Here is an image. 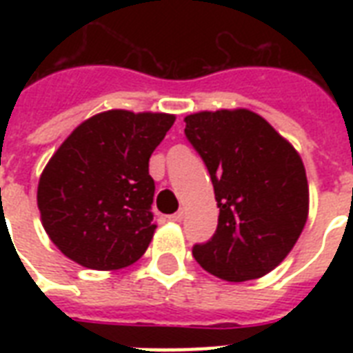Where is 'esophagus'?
Wrapping results in <instances>:
<instances>
[{"mask_svg":"<svg viewBox=\"0 0 353 353\" xmlns=\"http://www.w3.org/2000/svg\"><path fill=\"white\" fill-rule=\"evenodd\" d=\"M168 220L174 221V223H179L183 220V210H177L176 214H170L168 216Z\"/></svg>","mask_w":353,"mask_h":353,"instance_id":"34e87169","label":"esophagus"}]
</instances>
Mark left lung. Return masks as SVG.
Returning <instances> with one entry per match:
<instances>
[{
	"label": "left lung",
	"mask_w": 353,
	"mask_h": 353,
	"mask_svg": "<svg viewBox=\"0 0 353 353\" xmlns=\"http://www.w3.org/2000/svg\"><path fill=\"white\" fill-rule=\"evenodd\" d=\"M185 122L220 209L214 236L194 245V258L227 282L260 279L290 254L306 225L310 190L301 155L249 110L199 112Z\"/></svg>",
	"instance_id": "left-lung-1"
}]
</instances>
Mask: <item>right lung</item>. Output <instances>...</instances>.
Instances as JSON below:
<instances>
[{"label": "right lung", "instance_id": "obj_1", "mask_svg": "<svg viewBox=\"0 0 353 353\" xmlns=\"http://www.w3.org/2000/svg\"><path fill=\"white\" fill-rule=\"evenodd\" d=\"M176 117L110 110L73 130L38 183L41 225L73 262L113 271L137 262L154 238L148 161Z\"/></svg>", "mask_w": 353, "mask_h": 353}]
</instances>
